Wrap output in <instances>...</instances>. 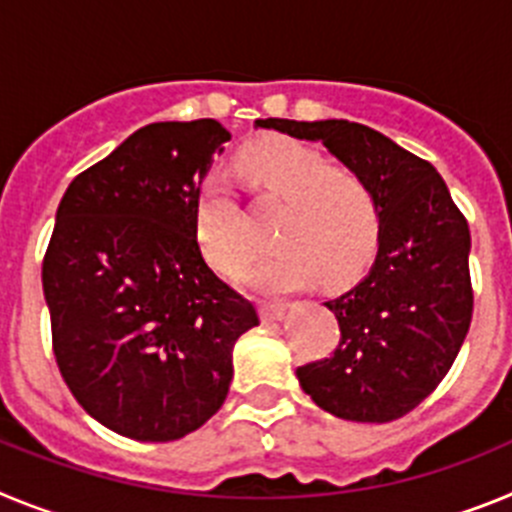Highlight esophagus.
Masks as SVG:
<instances>
[{
  "label": "esophagus",
  "instance_id": "esophagus-1",
  "mask_svg": "<svg viewBox=\"0 0 512 512\" xmlns=\"http://www.w3.org/2000/svg\"><path fill=\"white\" fill-rule=\"evenodd\" d=\"M259 312H261V320L271 323V320H282L284 312H287V307H284L282 302H261Z\"/></svg>",
  "mask_w": 512,
  "mask_h": 512
}]
</instances>
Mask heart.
<instances>
[{"label": "heart", "instance_id": "heart-1", "mask_svg": "<svg viewBox=\"0 0 512 512\" xmlns=\"http://www.w3.org/2000/svg\"><path fill=\"white\" fill-rule=\"evenodd\" d=\"M238 164L261 202L284 205L271 233L279 251L248 271V284L287 292L318 277L338 287L369 266L382 235V210L364 176L333 169L315 148L292 138L256 140ZM194 230L207 261L225 277L251 261V225L223 174L202 184Z\"/></svg>", "mask_w": 512, "mask_h": 512}]
</instances>
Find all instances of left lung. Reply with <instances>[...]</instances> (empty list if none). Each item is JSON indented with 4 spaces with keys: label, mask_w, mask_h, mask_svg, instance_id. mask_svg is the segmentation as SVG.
<instances>
[{
    "label": "left lung",
    "mask_w": 512,
    "mask_h": 512,
    "mask_svg": "<svg viewBox=\"0 0 512 512\" xmlns=\"http://www.w3.org/2000/svg\"><path fill=\"white\" fill-rule=\"evenodd\" d=\"M256 128L323 143L364 176L382 210L369 274L325 302L341 328L336 351L300 366V387L343 420L390 423L408 415L446 377L472 323L467 220L428 161L366 125L269 117Z\"/></svg>",
    "instance_id": "obj_1"
}]
</instances>
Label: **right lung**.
Masks as SVG:
<instances>
[{
  "instance_id": "obj_1",
  "label": "right lung",
  "mask_w": 512,
  "mask_h": 512,
  "mask_svg": "<svg viewBox=\"0 0 512 512\" xmlns=\"http://www.w3.org/2000/svg\"><path fill=\"white\" fill-rule=\"evenodd\" d=\"M230 140L217 120L153 122L81 171L43 259L53 354L71 395L125 438L164 443L220 410L235 341L259 325L205 264L202 179Z\"/></svg>"
}]
</instances>
